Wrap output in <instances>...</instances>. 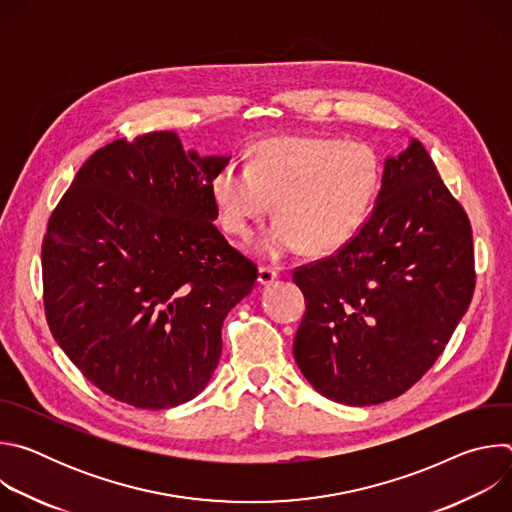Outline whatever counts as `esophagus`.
<instances>
[{
	"label": "esophagus",
	"instance_id": "esophagus-1",
	"mask_svg": "<svg viewBox=\"0 0 512 512\" xmlns=\"http://www.w3.org/2000/svg\"><path fill=\"white\" fill-rule=\"evenodd\" d=\"M273 279H277V271H275L273 267L261 265V267H259V277H257V281H259L261 285H267V283H271Z\"/></svg>",
	"mask_w": 512,
	"mask_h": 512
}]
</instances>
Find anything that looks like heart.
<instances>
[{"label": "heart", "instance_id": "heart-1", "mask_svg": "<svg viewBox=\"0 0 512 512\" xmlns=\"http://www.w3.org/2000/svg\"><path fill=\"white\" fill-rule=\"evenodd\" d=\"M381 188V160L364 141L281 135L259 141L249 166L229 162L210 190L225 233L249 239L271 212L277 221L259 241L279 259L306 247L326 255L348 245L369 221Z\"/></svg>", "mask_w": 512, "mask_h": 512}]
</instances>
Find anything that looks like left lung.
<instances>
[{"instance_id":"left-lung-1","label":"left lung","mask_w":512,"mask_h":512,"mask_svg":"<svg viewBox=\"0 0 512 512\" xmlns=\"http://www.w3.org/2000/svg\"><path fill=\"white\" fill-rule=\"evenodd\" d=\"M306 314L294 356L344 405L411 389L450 342L474 285L472 227L423 145L385 162L369 221L334 255L296 267Z\"/></svg>"}]
</instances>
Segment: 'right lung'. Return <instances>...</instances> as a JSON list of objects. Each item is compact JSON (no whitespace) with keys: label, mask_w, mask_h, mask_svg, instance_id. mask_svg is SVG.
Wrapping results in <instances>:
<instances>
[{"label":"right lung","mask_w":512,"mask_h":512,"mask_svg":"<svg viewBox=\"0 0 512 512\" xmlns=\"http://www.w3.org/2000/svg\"><path fill=\"white\" fill-rule=\"evenodd\" d=\"M229 158L184 152L174 131L115 139L77 172L42 245L54 340L105 395L137 409L194 399L227 314L257 265L214 227L212 178Z\"/></svg>","instance_id":"1"}]
</instances>
